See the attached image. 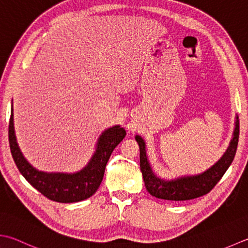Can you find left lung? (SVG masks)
<instances>
[{"mask_svg": "<svg viewBox=\"0 0 248 248\" xmlns=\"http://www.w3.org/2000/svg\"><path fill=\"white\" fill-rule=\"evenodd\" d=\"M239 134L240 123L239 117H236L233 139L219 161L200 175L182 177L175 179V181H163L155 175L146 157L144 140L139 135L135 137L140 146V167L147 191L154 197L171 201L191 200V199L207 195L220 181L228 168L233 161L237 143H239Z\"/></svg>", "mask_w": 248, "mask_h": 248, "instance_id": "8db88e82", "label": "left lung"}]
</instances>
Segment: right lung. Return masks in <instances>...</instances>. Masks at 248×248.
<instances>
[{
    "instance_id": "obj_1",
    "label": "right lung",
    "mask_w": 248,
    "mask_h": 248,
    "mask_svg": "<svg viewBox=\"0 0 248 248\" xmlns=\"http://www.w3.org/2000/svg\"><path fill=\"white\" fill-rule=\"evenodd\" d=\"M124 137V129L115 125L102 133L95 154L88 166L80 172L74 174L45 173L34 169L22 156L15 137L13 108L8 125L9 147L19 171L42 195L49 200L60 203H73L85 200L98 190L104 176L106 163L115 147Z\"/></svg>"
}]
</instances>
